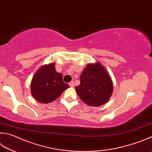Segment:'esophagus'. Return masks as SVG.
Listing matches in <instances>:
<instances>
[{"mask_svg": "<svg viewBox=\"0 0 152 152\" xmlns=\"http://www.w3.org/2000/svg\"><path fill=\"white\" fill-rule=\"evenodd\" d=\"M69 86L71 87H73L74 86H75V84H74V81H71L69 83Z\"/></svg>", "mask_w": 152, "mask_h": 152, "instance_id": "obj_1", "label": "esophagus"}]
</instances>
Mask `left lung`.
Returning a JSON list of instances; mask_svg holds the SVG:
<instances>
[{"label": "left lung", "instance_id": "8db88e82", "mask_svg": "<svg viewBox=\"0 0 152 152\" xmlns=\"http://www.w3.org/2000/svg\"><path fill=\"white\" fill-rule=\"evenodd\" d=\"M76 87L79 98L91 107H99L109 100L113 91V82L105 68L97 61L87 64Z\"/></svg>", "mask_w": 152, "mask_h": 152}]
</instances>
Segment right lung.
I'll list each match as a JSON object with an SVG mask.
<instances>
[{"label":"right lung","mask_w":152,"mask_h":152,"mask_svg":"<svg viewBox=\"0 0 152 152\" xmlns=\"http://www.w3.org/2000/svg\"><path fill=\"white\" fill-rule=\"evenodd\" d=\"M69 87V85L63 81L62 74L56 71L54 63L39 68L31 82V94L42 103L53 101Z\"/></svg>","instance_id":"obj_1"}]
</instances>
